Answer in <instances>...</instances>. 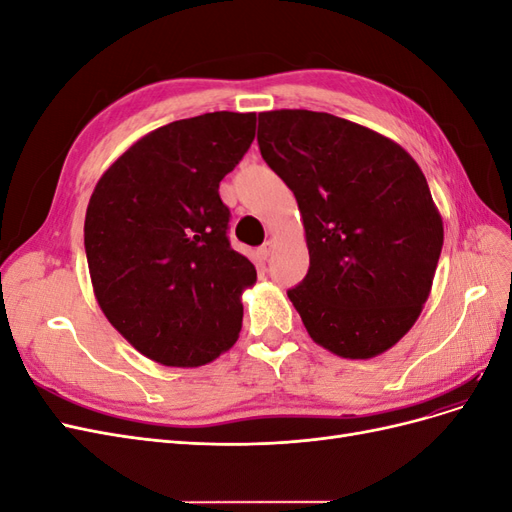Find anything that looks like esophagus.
Returning <instances> with one entry per match:
<instances>
[{"label": "esophagus", "mask_w": 512, "mask_h": 512, "mask_svg": "<svg viewBox=\"0 0 512 512\" xmlns=\"http://www.w3.org/2000/svg\"><path fill=\"white\" fill-rule=\"evenodd\" d=\"M258 252H260L262 258H269L271 252H273V241H265V243H262V245L258 247Z\"/></svg>", "instance_id": "34e87169"}]
</instances>
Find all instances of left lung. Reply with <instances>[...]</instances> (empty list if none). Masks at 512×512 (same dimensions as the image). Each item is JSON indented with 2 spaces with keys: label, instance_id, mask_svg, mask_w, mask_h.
Returning <instances> with one entry per match:
<instances>
[{
  "label": "left lung",
  "instance_id": "obj_1",
  "mask_svg": "<svg viewBox=\"0 0 512 512\" xmlns=\"http://www.w3.org/2000/svg\"><path fill=\"white\" fill-rule=\"evenodd\" d=\"M258 147L301 211L309 271L288 299L309 337L342 359L393 348L423 312L444 243L423 170L391 138L301 108L258 113Z\"/></svg>",
  "mask_w": 512,
  "mask_h": 512
}]
</instances>
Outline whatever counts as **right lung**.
I'll return each mask as SVG.
<instances>
[{
    "mask_svg": "<svg viewBox=\"0 0 512 512\" xmlns=\"http://www.w3.org/2000/svg\"><path fill=\"white\" fill-rule=\"evenodd\" d=\"M256 134V113H205L145 134L104 170L85 252L108 322L166 367H200L237 342L256 269L226 237L220 181Z\"/></svg>",
    "mask_w": 512,
    "mask_h": 512,
    "instance_id": "1",
    "label": "right lung"
}]
</instances>
